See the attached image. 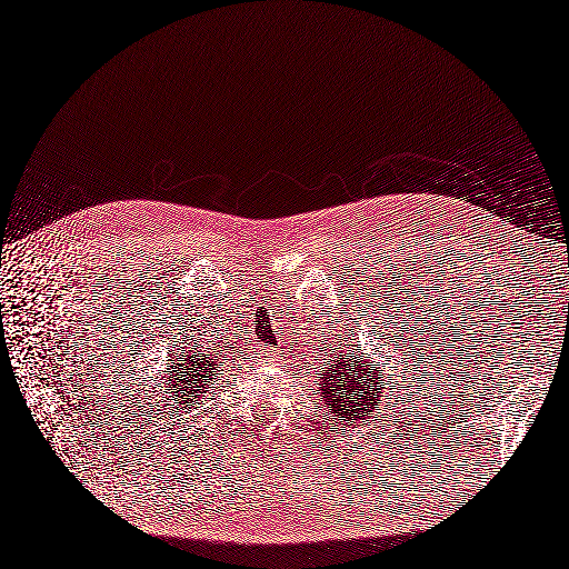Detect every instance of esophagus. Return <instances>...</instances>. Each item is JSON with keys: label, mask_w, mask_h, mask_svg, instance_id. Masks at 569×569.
I'll use <instances>...</instances> for the list:
<instances>
[{"label": "esophagus", "mask_w": 569, "mask_h": 569, "mask_svg": "<svg viewBox=\"0 0 569 569\" xmlns=\"http://www.w3.org/2000/svg\"><path fill=\"white\" fill-rule=\"evenodd\" d=\"M278 358H280L278 350H268V348H266V350H259V352H257V360H259V362H278Z\"/></svg>", "instance_id": "1"}]
</instances>
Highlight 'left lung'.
I'll list each match as a JSON object with an SVG mask.
<instances>
[{"instance_id": "obj_1", "label": "left lung", "mask_w": 569, "mask_h": 569, "mask_svg": "<svg viewBox=\"0 0 569 569\" xmlns=\"http://www.w3.org/2000/svg\"><path fill=\"white\" fill-rule=\"evenodd\" d=\"M331 358L335 360L318 377L327 417H337L343 428L362 423L383 393V371L367 365L360 348L343 352L331 348Z\"/></svg>"}]
</instances>
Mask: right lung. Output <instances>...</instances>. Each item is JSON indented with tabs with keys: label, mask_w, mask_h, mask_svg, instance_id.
Instances as JSON below:
<instances>
[{
	"label": "right lung",
	"mask_w": 569,
	"mask_h": 569,
	"mask_svg": "<svg viewBox=\"0 0 569 569\" xmlns=\"http://www.w3.org/2000/svg\"><path fill=\"white\" fill-rule=\"evenodd\" d=\"M169 375L164 390L176 393L179 398V409H194V405H202L207 388L213 379V362L207 358L204 350L192 352H176V358L169 360Z\"/></svg>",
	"instance_id": "1"
}]
</instances>
